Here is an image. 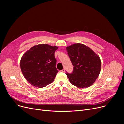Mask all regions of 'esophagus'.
I'll return each mask as SVG.
<instances>
[{"label": "esophagus", "mask_w": 124, "mask_h": 124, "mask_svg": "<svg viewBox=\"0 0 124 124\" xmlns=\"http://www.w3.org/2000/svg\"><path fill=\"white\" fill-rule=\"evenodd\" d=\"M61 71L62 72H65V69H63L62 70H61Z\"/></svg>", "instance_id": "obj_1"}]
</instances>
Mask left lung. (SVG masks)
<instances>
[{"label":"left lung","instance_id":"1","mask_svg":"<svg viewBox=\"0 0 124 124\" xmlns=\"http://www.w3.org/2000/svg\"><path fill=\"white\" fill-rule=\"evenodd\" d=\"M66 49L74 66L72 73L66 74L70 82L79 88L90 87L100 73L101 61L99 56L82 44H74L67 46Z\"/></svg>","mask_w":124,"mask_h":124}]
</instances>
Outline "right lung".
Here are the masks:
<instances>
[{
    "mask_svg": "<svg viewBox=\"0 0 124 124\" xmlns=\"http://www.w3.org/2000/svg\"><path fill=\"white\" fill-rule=\"evenodd\" d=\"M58 48L48 44H39L30 48L23 55L20 61L21 70L32 85L42 88L54 80L58 72L54 56Z\"/></svg>",
    "mask_w": 124,
    "mask_h": 124,
    "instance_id": "right-lung-1",
    "label": "right lung"
}]
</instances>
